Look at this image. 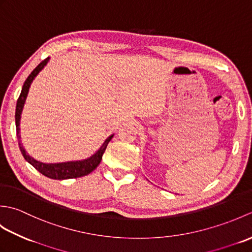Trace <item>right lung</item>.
Masks as SVG:
<instances>
[{
    "mask_svg": "<svg viewBox=\"0 0 252 252\" xmlns=\"http://www.w3.org/2000/svg\"><path fill=\"white\" fill-rule=\"evenodd\" d=\"M47 62H49V57L45 58L44 61H42L39 63V65L35 67L34 70L29 74V77L27 78V80L23 85V90H21V93H20L19 97L17 99V104H16L15 120H16V127H17V130H16V131H17V137L18 138H20V136H19L20 115H21V111H23V107H24V104H25L27 94H28L30 84H31L32 81H33V79H34L36 74L39 73L42 70V69H43V67L46 65ZM112 136H114V135H111V136L107 138L105 143L103 144V146L99 148V151L96 153L95 155H93V156L91 158L82 160V161H70V162H62V163H43V162L37 161V160L30 157L29 155L25 152L23 145L20 144V141H19L18 144H19L20 152H21V154H23L24 158L31 165H33V167L37 171H39L40 173L47 176V178H50V179L67 180V179L81 178V176L88 175L89 173H91L92 171H94L96 168H97V165L101 161V157H103V154L106 151V147H107V145H108V143L110 142Z\"/></svg>",
    "mask_w": 252,
    "mask_h": 252,
    "instance_id": "obj_1",
    "label": "right lung"
}]
</instances>
